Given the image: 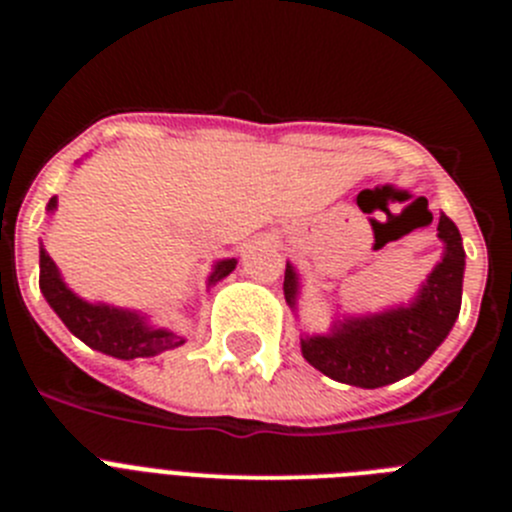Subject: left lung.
<instances>
[{
  "mask_svg": "<svg viewBox=\"0 0 512 512\" xmlns=\"http://www.w3.org/2000/svg\"><path fill=\"white\" fill-rule=\"evenodd\" d=\"M438 238L446 243V251L413 305L372 318L343 320L330 336L302 338V356L325 377L364 390L418 372L449 336L461 307L464 248L459 228L446 215L438 220ZM284 297L289 307H295L297 274L289 264L284 271Z\"/></svg>",
  "mask_w": 512,
  "mask_h": 512,
  "instance_id": "8db88e82",
  "label": "left lung"
}]
</instances>
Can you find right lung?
Returning a JSON list of instances; mask_svg holds the SVG:
<instances>
[{
    "label": "right lung",
    "mask_w": 512,
    "mask_h": 512,
    "mask_svg": "<svg viewBox=\"0 0 512 512\" xmlns=\"http://www.w3.org/2000/svg\"><path fill=\"white\" fill-rule=\"evenodd\" d=\"M48 210H56V197H51ZM235 269V259L220 261L212 271L210 284L220 282ZM40 289H43L48 305L56 310L63 325L74 333L76 338L97 348L102 354H110L115 359H138V356H156L161 351L182 346L184 338H179L171 330L148 328L140 315L128 310H117L107 305H89L81 297H76L58 277V269L53 259L40 248Z\"/></svg>",
    "instance_id": "right-lung-1"
}]
</instances>
